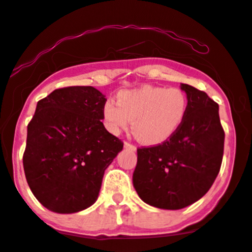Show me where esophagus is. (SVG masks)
<instances>
[{"label":"esophagus","mask_w":252,"mask_h":252,"mask_svg":"<svg viewBox=\"0 0 252 252\" xmlns=\"http://www.w3.org/2000/svg\"><path fill=\"white\" fill-rule=\"evenodd\" d=\"M124 148H126V149H130V150H132V151H136L135 145L130 144V143H128V142H124Z\"/></svg>","instance_id":"1"}]
</instances>
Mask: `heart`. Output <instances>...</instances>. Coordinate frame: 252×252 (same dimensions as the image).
<instances>
[{"label":"heart","instance_id":"heart-1","mask_svg":"<svg viewBox=\"0 0 252 252\" xmlns=\"http://www.w3.org/2000/svg\"><path fill=\"white\" fill-rule=\"evenodd\" d=\"M116 102L103 105L102 118L108 131L118 135L132 121L135 137L149 147L165 143L175 136L189 109L187 94L180 88L141 86L121 90Z\"/></svg>","mask_w":252,"mask_h":252}]
</instances>
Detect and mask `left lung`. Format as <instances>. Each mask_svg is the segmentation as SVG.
<instances>
[{"instance_id": "8db88e82", "label": "left lung", "mask_w": 252, "mask_h": 252, "mask_svg": "<svg viewBox=\"0 0 252 252\" xmlns=\"http://www.w3.org/2000/svg\"><path fill=\"white\" fill-rule=\"evenodd\" d=\"M189 109L186 121L165 143L137 150L132 184L147 204L165 210L189 207L209 191L220 172L224 130L218 104L204 92L181 84Z\"/></svg>"}]
</instances>
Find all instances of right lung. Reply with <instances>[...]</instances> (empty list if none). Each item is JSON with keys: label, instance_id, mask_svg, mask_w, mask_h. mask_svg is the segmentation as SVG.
<instances>
[{"label": "right lung", "instance_id": "obj_1", "mask_svg": "<svg viewBox=\"0 0 252 252\" xmlns=\"http://www.w3.org/2000/svg\"><path fill=\"white\" fill-rule=\"evenodd\" d=\"M105 102L94 87L56 89L37 102L23 168L30 190L48 210L74 214L97 201L105 169L123 149L101 122Z\"/></svg>", "mask_w": 252, "mask_h": 252}]
</instances>
